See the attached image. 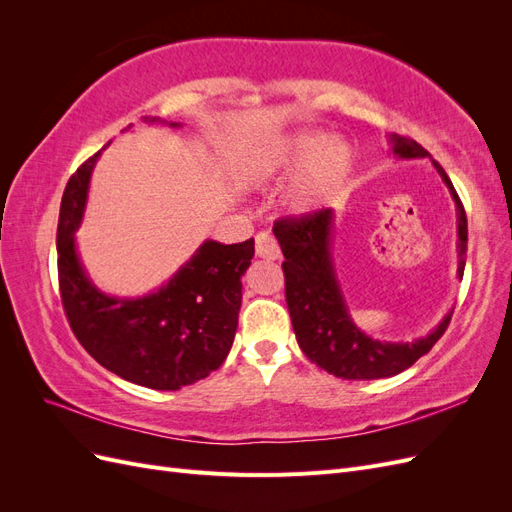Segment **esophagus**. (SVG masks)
I'll return each instance as SVG.
<instances>
[{
	"label": "esophagus",
	"mask_w": 512,
	"mask_h": 512,
	"mask_svg": "<svg viewBox=\"0 0 512 512\" xmlns=\"http://www.w3.org/2000/svg\"><path fill=\"white\" fill-rule=\"evenodd\" d=\"M256 256L265 260L280 258V245L269 235V232H258L256 235Z\"/></svg>",
	"instance_id": "obj_1"
}]
</instances>
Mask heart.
Masks as SVG:
<instances>
[{
	"instance_id": "heart-1",
	"label": "heart",
	"mask_w": 512,
	"mask_h": 512,
	"mask_svg": "<svg viewBox=\"0 0 512 512\" xmlns=\"http://www.w3.org/2000/svg\"><path fill=\"white\" fill-rule=\"evenodd\" d=\"M352 164L354 156L348 145L339 141L324 143L318 134L294 136L280 153L258 162L265 173L280 166H301L288 194L290 207L297 213L316 211L342 190L352 173Z\"/></svg>"
}]
</instances>
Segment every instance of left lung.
<instances>
[{"mask_svg":"<svg viewBox=\"0 0 512 512\" xmlns=\"http://www.w3.org/2000/svg\"><path fill=\"white\" fill-rule=\"evenodd\" d=\"M393 153L401 160L429 158L423 149L408 136H391ZM440 173L446 188L457 205V252H459V280L466 269L468 252V218L461 200L453 188L444 168L431 160ZM333 211L320 209L299 218H280L273 224V235L280 241L284 252L286 277V305L292 320L299 348L320 369L342 380H378L391 378L399 371L412 367L423 354H427L444 335L453 314L427 337L416 342H380L365 335L348 314L342 288L335 277L331 237H333Z\"/></svg>","mask_w":512,"mask_h":512,"instance_id":"1","label":"left lung"}]
</instances>
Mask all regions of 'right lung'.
Returning a JSON list of instances; mask_svg holds the SVG:
<instances>
[{
  "instance_id": "right-lung-1",
  "label": "right lung",
  "mask_w": 512,
  "mask_h": 512,
  "mask_svg": "<svg viewBox=\"0 0 512 512\" xmlns=\"http://www.w3.org/2000/svg\"><path fill=\"white\" fill-rule=\"evenodd\" d=\"M98 156L100 151L79 166L61 198L57 273L64 312L76 339L102 367L147 389L179 391L207 378L230 352L254 239L205 241L160 290L141 299L108 297L91 284L74 243Z\"/></svg>"
}]
</instances>
